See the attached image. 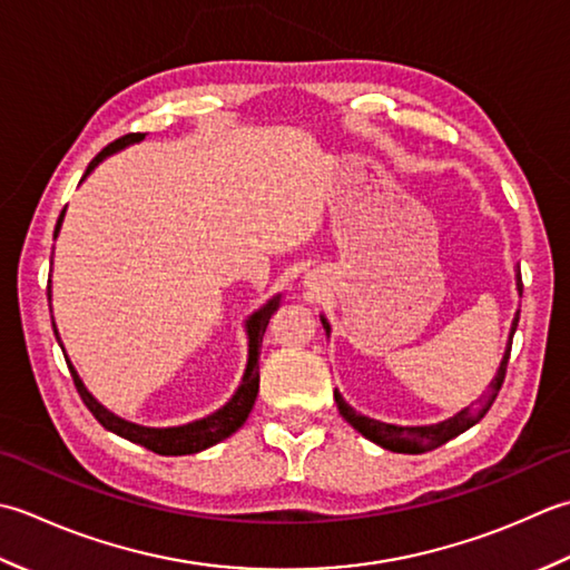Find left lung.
<instances>
[{
	"label": "left lung",
	"instance_id": "8db88e82",
	"mask_svg": "<svg viewBox=\"0 0 570 570\" xmlns=\"http://www.w3.org/2000/svg\"><path fill=\"white\" fill-rule=\"evenodd\" d=\"M524 287L521 285V273H519V289ZM324 330L330 332V324L322 320ZM517 324H519V312L517 317L512 322V334H509V344H507V352H504V358L502 364H499V371L497 376L492 379L490 389H487L484 396L470 405V409L460 411L458 415L448 417V421L443 423H435V425H423V428H403V425H389V423H381V421H374V417H366V415H358L350 403H346L340 391H334V401H336V409H340L342 417L346 423H350L354 431L362 433L364 438L374 440L376 445L386 448V450H393V452H405V455H417V452H431L440 445H445L448 440L458 438L460 433L468 431V428H472L474 423H480L482 417L487 415V411L492 409V403L497 399L499 389H502L504 383V376H507V364H509V354H512V336L517 332Z\"/></svg>",
	"mask_w": 570,
	"mask_h": 570
}]
</instances>
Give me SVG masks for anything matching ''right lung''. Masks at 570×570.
<instances>
[{
    "label": "right lung",
    "instance_id": "obj_1",
    "mask_svg": "<svg viewBox=\"0 0 570 570\" xmlns=\"http://www.w3.org/2000/svg\"><path fill=\"white\" fill-rule=\"evenodd\" d=\"M142 137H145V132H130V135H122V137L115 139V142H110L96 159L90 161L83 177H88V174L92 171V167H96L102 157H108L110 153H118V149L132 145V142H139V139H142ZM63 212H66V208H63ZM63 212H61V216H58V220H56L53 238L58 234V228H61ZM49 299H51V287H49ZM49 307H51V302H49ZM275 309H277V297L271 299L268 305L255 312V315L248 320V340H250L248 342V366H246V376H243V383H240L238 391H236V396L230 399L224 405V409L216 411L214 415H206V417H202V421H194L189 425H179V428H142V425L127 423V421H122V417L112 415L110 411L102 409V405L86 391L83 383H80L73 366L68 364V362L66 364H68V368H71V376H73V383H76V389L80 393V399H83V403L88 405V411L96 415V421L102 428H108V431L118 433L120 438H127V440H130V443H137V445H142L147 450L157 452V455H194V452H202L206 448L220 443V440H226L228 435H234L238 428L246 423L248 413L253 411L255 396H258V381H261L258 358H261L263 334H265V330H268V322H271ZM53 334H58L56 327H53ZM56 340H58V336H56ZM58 344H61V340H58ZM61 350H63V346H61Z\"/></svg>",
    "mask_w": 570,
    "mask_h": 570
}]
</instances>
